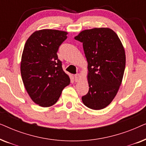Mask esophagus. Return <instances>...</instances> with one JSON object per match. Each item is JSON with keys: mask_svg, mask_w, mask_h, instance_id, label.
Here are the masks:
<instances>
[{"mask_svg": "<svg viewBox=\"0 0 146 146\" xmlns=\"http://www.w3.org/2000/svg\"><path fill=\"white\" fill-rule=\"evenodd\" d=\"M74 78H75V81L76 82H78L80 79V76L79 74H77L74 76Z\"/></svg>", "mask_w": 146, "mask_h": 146, "instance_id": "34e87169", "label": "esophagus"}]
</instances>
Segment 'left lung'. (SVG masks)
I'll use <instances>...</instances> for the list:
<instances>
[{
	"label": "left lung",
	"mask_w": 146,
	"mask_h": 146,
	"mask_svg": "<svg viewBox=\"0 0 146 146\" xmlns=\"http://www.w3.org/2000/svg\"><path fill=\"white\" fill-rule=\"evenodd\" d=\"M74 38L82 42L88 62L89 91L82 97V102L95 110L105 108L116 96L122 82L124 48L117 34L109 28L84 30Z\"/></svg>",
	"instance_id": "obj_1"
}]
</instances>
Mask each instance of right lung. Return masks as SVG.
I'll use <instances>...</instances> for the list:
<instances>
[{"label": "right lung", "mask_w": 146, "mask_h": 146, "mask_svg": "<svg viewBox=\"0 0 146 146\" xmlns=\"http://www.w3.org/2000/svg\"><path fill=\"white\" fill-rule=\"evenodd\" d=\"M67 35L58 30H39L25 43L21 62L22 79L32 100L41 107L54 104L70 82L57 55Z\"/></svg>", "instance_id": "obj_1"}]
</instances>
